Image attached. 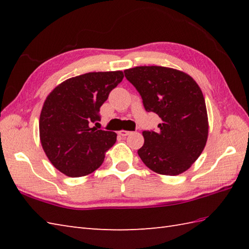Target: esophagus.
<instances>
[{
  "label": "esophagus",
  "instance_id": "esophagus-1",
  "mask_svg": "<svg viewBox=\"0 0 249 249\" xmlns=\"http://www.w3.org/2000/svg\"><path fill=\"white\" fill-rule=\"evenodd\" d=\"M130 133H131V131H128V130H121L119 135L122 136V137H126V136H128Z\"/></svg>",
  "mask_w": 249,
  "mask_h": 249
}]
</instances>
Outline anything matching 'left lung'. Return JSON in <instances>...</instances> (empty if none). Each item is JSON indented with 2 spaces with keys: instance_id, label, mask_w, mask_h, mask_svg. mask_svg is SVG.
Wrapping results in <instances>:
<instances>
[{
  "instance_id": "8db88e82",
  "label": "left lung",
  "mask_w": 249,
  "mask_h": 249,
  "mask_svg": "<svg viewBox=\"0 0 249 249\" xmlns=\"http://www.w3.org/2000/svg\"><path fill=\"white\" fill-rule=\"evenodd\" d=\"M124 73L140 94L145 111L161 119L158 130L142 131L141 160L165 176L186 171L202 153L209 133L199 86L187 73L162 66H138Z\"/></svg>"
}]
</instances>
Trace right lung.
<instances>
[{"label":"right lung","mask_w":249,"mask_h":249,"mask_svg":"<svg viewBox=\"0 0 249 249\" xmlns=\"http://www.w3.org/2000/svg\"><path fill=\"white\" fill-rule=\"evenodd\" d=\"M123 78L120 71L88 72L67 79L46 98L39 118L40 142L57 170L78 178L102 166L116 134L91 128V124H98L100 107Z\"/></svg>","instance_id":"1"}]
</instances>
